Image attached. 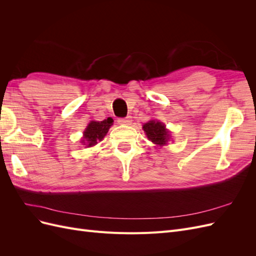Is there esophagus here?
Segmentation results:
<instances>
[{"instance_id": "obj_1", "label": "esophagus", "mask_w": 256, "mask_h": 256, "mask_svg": "<svg viewBox=\"0 0 256 256\" xmlns=\"http://www.w3.org/2000/svg\"><path fill=\"white\" fill-rule=\"evenodd\" d=\"M118 124L120 125H130L131 122H132V118H131V116H127V118H118Z\"/></svg>"}]
</instances>
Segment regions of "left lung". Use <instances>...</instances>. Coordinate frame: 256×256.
<instances>
[{"instance_id": "1", "label": "left lung", "mask_w": 256, "mask_h": 256, "mask_svg": "<svg viewBox=\"0 0 256 256\" xmlns=\"http://www.w3.org/2000/svg\"><path fill=\"white\" fill-rule=\"evenodd\" d=\"M143 130L146 132L148 140L157 145H164L168 140V132L166 126L160 122L150 120L143 126Z\"/></svg>"}]
</instances>
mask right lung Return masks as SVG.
I'll use <instances>...</instances> for the list:
<instances>
[{"mask_svg": "<svg viewBox=\"0 0 256 256\" xmlns=\"http://www.w3.org/2000/svg\"><path fill=\"white\" fill-rule=\"evenodd\" d=\"M113 122L112 118H108L102 122H90L88 128L84 131V138L82 142L86 143L88 147L94 146L98 141H102L104 136L108 134V130Z\"/></svg>", "mask_w": 256, "mask_h": 256, "instance_id": "obj_1", "label": "right lung"}]
</instances>
